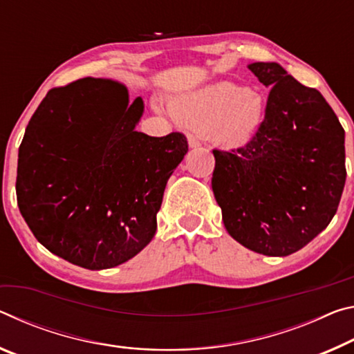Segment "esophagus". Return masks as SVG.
<instances>
[{
	"label": "esophagus",
	"instance_id": "obj_1",
	"mask_svg": "<svg viewBox=\"0 0 354 354\" xmlns=\"http://www.w3.org/2000/svg\"><path fill=\"white\" fill-rule=\"evenodd\" d=\"M188 144H189L191 149H196V147L201 146V141L194 135H189L188 136Z\"/></svg>",
	"mask_w": 354,
	"mask_h": 354
}]
</instances>
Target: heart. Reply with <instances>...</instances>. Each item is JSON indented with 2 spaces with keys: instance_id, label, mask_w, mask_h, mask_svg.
Returning a JSON list of instances; mask_svg holds the SVG:
<instances>
[{
  "instance_id": "1",
  "label": "heart",
  "mask_w": 354,
  "mask_h": 354,
  "mask_svg": "<svg viewBox=\"0 0 354 354\" xmlns=\"http://www.w3.org/2000/svg\"><path fill=\"white\" fill-rule=\"evenodd\" d=\"M265 98L256 89L218 81L171 102V111L183 122L208 129L210 138L227 149L251 142L265 119Z\"/></svg>"
}]
</instances>
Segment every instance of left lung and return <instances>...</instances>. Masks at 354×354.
<instances>
[{
    "label": "left lung",
    "mask_w": 354,
    "mask_h": 354,
    "mask_svg": "<svg viewBox=\"0 0 354 354\" xmlns=\"http://www.w3.org/2000/svg\"><path fill=\"white\" fill-rule=\"evenodd\" d=\"M271 88L246 146L213 150L212 188L225 229L254 252L283 257L331 223L345 187V130L323 95L277 62L249 64Z\"/></svg>",
    "instance_id": "left-lung-1"
}]
</instances>
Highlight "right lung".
Here are the masks:
<instances>
[{
  "instance_id": "add662e5",
  "label": "right lung",
  "mask_w": 354,
  "mask_h": 354,
  "mask_svg": "<svg viewBox=\"0 0 354 354\" xmlns=\"http://www.w3.org/2000/svg\"><path fill=\"white\" fill-rule=\"evenodd\" d=\"M141 97L113 80L48 91L19 149L17 202L40 245L73 265L106 270L146 248L166 183L188 152L183 133L136 131Z\"/></svg>"
}]
</instances>
